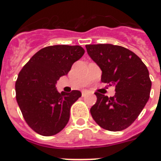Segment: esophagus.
I'll use <instances>...</instances> for the list:
<instances>
[{
	"instance_id": "34e87169",
	"label": "esophagus",
	"mask_w": 161,
	"mask_h": 161,
	"mask_svg": "<svg viewBox=\"0 0 161 161\" xmlns=\"http://www.w3.org/2000/svg\"><path fill=\"white\" fill-rule=\"evenodd\" d=\"M86 94H87V91H82V96H83V97H84V96H85Z\"/></svg>"
}]
</instances>
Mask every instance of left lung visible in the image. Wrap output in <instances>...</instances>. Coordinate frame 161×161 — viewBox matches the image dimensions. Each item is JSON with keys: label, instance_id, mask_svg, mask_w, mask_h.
I'll return each instance as SVG.
<instances>
[{"label": "left lung", "instance_id": "8db88e82", "mask_svg": "<svg viewBox=\"0 0 161 161\" xmlns=\"http://www.w3.org/2000/svg\"><path fill=\"white\" fill-rule=\"evenodd\" d=\"M91 59L102 70L101 81L115 87L114 97L96 92L91 108L94 121L109 131H121L138 117L149 99L152 82L147 68L130 50L111 44L87 45Z\"/></svg>", "mask_w": 161, "mask_h": 161}]
</instances>
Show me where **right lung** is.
I'll list each match as a JSON object with an SVG mask.
<instances>
[{"label":"right lung","mask_w":161,"mask_h":161,"mask_svg":"<svg viewBox=\"0 0 161 161\" xmlns=\"http://www.w3.org/2000/svg\"><path fill=\"white\" fill-rule=\"evenodd\" d=\"M84 53L80 46H47L35 53L18 75L16 100L26 123L38 134L56 135L68 123L70 107L82 93H59L57 81Z\"/></svg>","instance_id":"obj_1"}]
</instances>
